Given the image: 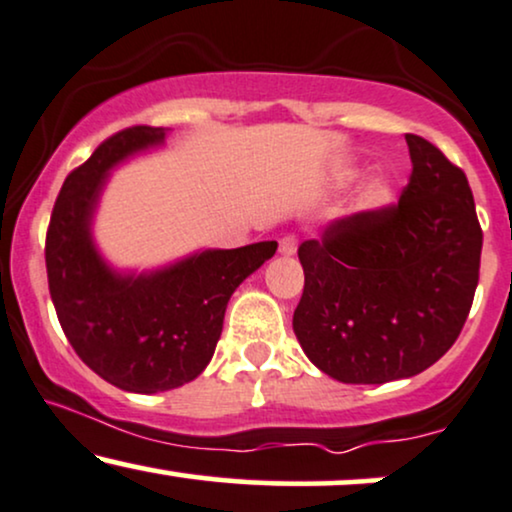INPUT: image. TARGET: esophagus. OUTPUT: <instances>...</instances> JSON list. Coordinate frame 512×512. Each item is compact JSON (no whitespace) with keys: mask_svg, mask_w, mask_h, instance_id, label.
<instances>
[{"mask_svg":"<svg viewBox=\"0 0 512 512\" xmlns=\"http://www.w3.org/2000/svg\"><path fill=\"white\" fill-rule=\"evenodd\" d=\"M295 250H298V238H295L293 233H286V236L279 240V252L281 255H293Z\"/></svg>","mask_w":512,"mask_h":512,"instance_id":"34e87169","label":"esophagus"}]
</instances>
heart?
Instances as JSON below:
<instances>
[{
	"instance_id": "b5f03b06",
	"label": "heart",
	"mask_w": 512,
	"mask_h": 512,
	"mask_svg": "<svg viewBox=\"0 0 512 512\" xmlns=\"http://www.w3.org/2000/svg\"><path fill=\"white\" fill-rule=\"evenodd\" d=\"M391 200H393V188L386 178H374V181H369L360 195V205L365 209L386 207Z\"/></svg>"
}]
</instances>
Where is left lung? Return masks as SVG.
I'll return each instance as SVG.
<instances>
[{
    "instance_id": "1",
    "label": "left lung",
    "mask_w": 512,
    "mask_h": 512,
    "mask_svg": "<svg viewBox=\"0 0 512 512\" xmlns=\"http://www.w3.org/2000/svg\"><path fill=\"white\" fill-rule=\"evenodd\" d=\"M412 174L398 202L329 221L298 248L305 272L293 331L343 384H386L432 367L470 315L482 226L465 171L405 135Z\"/></svg>"
}]
</instances>
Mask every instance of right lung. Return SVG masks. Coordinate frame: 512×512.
I'll return each instance as SVG.
<instances>
[{
  "label": "right lung",
  "mask_w": 512,
  "mask_h": 512,
  "mask_svg": "<svg viewBox=\"0 0 512 512\" xmlns=\"http://www.w3.org/2000/svg\"><path fill=\"white\" fill-rule=\"evenodd\" d=\"M162 140L164 128L152 126L109 135L66 176L45 240L49 295L66 338L92 372L133 393L193 381L212 360L233 291L276 252V240H262L205 250L152 274L112 272L90 238L104 178L121 159Z\"/></svg>",
  "instance_id": "right-lung-1"
}]
</instances>
